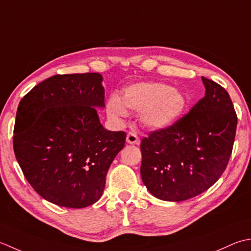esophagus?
Returning a JSON list of instances; mask_svg holds the SVG:
<instances>
[{"label":"esophagus","instance_id":"1","mask_svg":"<svg viewBox=\"0 0 251 251\" xmlns=\"http://www.w3.org/2000/svg\"><path fill=\"white\" fill-rule=\"evenodd\" d=\"M126 142L129 143V144H132V145H139L140 144V139L139 136H137L135 133L133 132H129L127 133L126 135Z\"/></svg>","mask_w":251,"mask_h":251}]
</instances>
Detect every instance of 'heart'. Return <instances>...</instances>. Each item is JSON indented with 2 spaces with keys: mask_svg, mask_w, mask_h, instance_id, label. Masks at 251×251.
<instances>
[{
  "mask_svg": "<svg viewBox=\"0 0 251 251\" xmlns=\"http://www.w3.org/2000/svg\"><path fill=\"white\" fill-rule=\"evenodd\" d=\"M140 112V121L152 131H162L176 125L186 108V99L180 90L163 82H139L127 86L121 99L112 94L106 104L111 119L122 121L129 112Z\"/></svg>",
  "mask_w": 251,
  "mask_h": 251,
  "instance_id": "obj_1",
  "label": "heart"
}]
</instances>
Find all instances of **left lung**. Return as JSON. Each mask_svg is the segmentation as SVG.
<instances>
[{
  "mask_svg": "<svg viewBox=\"0 0 251 251\" xmlns=\"http://www.w3.org/2000/svg\"><path fill=\"white\" fill-rule=\"evenodd\" d=\"M204 96L169 129L141 143V176L152 196L182 201L207 191L226 170L237 116L228 93L201 76Z\"/></svg>",
  "mask_w": 251,
  "mask_h": 251,
  "instance_id": "1",
  "label": "left lung"
}]
</instances>
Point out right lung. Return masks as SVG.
Here are the masks:
<instances>
[{
    "label": "right lung",
    "mask_w": 251,
    "mask_h": 251,
    "mask_svg": "<svg viewBox=\"0 0 251 251\" xmlns=\"http://www.w3.org/2000/svg\"><path fill=\"white\" fill-rule=\"evenodd\" d=\"M103 76L56 75L20 100L14 152L30 185L45 201L84 208L103 195L112 160L124 148V131L106 130L96 108L105 107Z\"/></svg>",
    "instance_id": "1"
}]
</instances>
